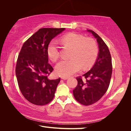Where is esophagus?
Returning a JSON list of instances; mask_svg holds the SVG:
<instances>
[{
	"label": "esophagus",
	"mask_w": 131,
	"mask_h": 131,
	"mask_svg": "<svg viewBox=\"0 0 131 131\" xmlns=\"http://www.w3.org/2000/svg\"><path fill=\"white\" fill-rule=\"evenodd\" d=\"M61 79H63V80H66V79H68V77H61Z\"/></svg>",
	"instance_id": "1"
}]
</instances>
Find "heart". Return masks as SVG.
<instances>
[{"label": "heart", "instance_id": "b5f03b06", "mask_svg": "<svg viewBox=\"0 0 131 131\" xmlns=\"http://www.w3.org/2000/svg\"><path fill=\"white\" fill-rule=\"evenodd\" d=\"M61 40L64 44L73 48L71 58L60 61L56 66L58 75L68 77L79 70L83 66L87 68L93 65L98 54V47L93 39L85 38L83 35L69 33L63 35ZM47 54L53 62L60 57L59 46L56 40H52L47 48Z\"/></svg>", "mask_w": 131, "mask_h": 131}]
</instances>
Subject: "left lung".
I'll return each mask as SVG.
<instances>
[{
  "label": "left lung",
  "mask_w": 131,
  "mask_h": 131,
  "mask_svg": "<svg viewBox=\"0 0 131 131\" xmlns=\"http://www.w3.org/2000/svg\"><path fill=\"white\" fill-rule=\"evenodd\" d=\"M87 31L96 39L99 52L92 68L82 77L77 78L78 84L73 90L74 98L85 106L94 104L104 96L110 84L113 69L112 57L106 44L95 32Z\"/></svg>",
  "instance_id": "obj_1"
}]
</instances>
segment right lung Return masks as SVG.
Returning <instances> with one entry per match:
<instances>
[{"mask_svg": "<svg viewBox=\"0 0 131 131\" xmlns=\"http://www.w3.org/2000/svg\"><path fill=\"white\" fill-rule=\"evenodd\" d=\"M65 28H41L23 44L18 56L16 75L19 90L27 101L36 105L48 104L53 99L60 78L51 80L53 68L48 63L50 41Z\"/></svg>", "mask_w": 131, "mask_h": 131, "instance_id": "obj_1", "label": "right lung"}]
</instances>
